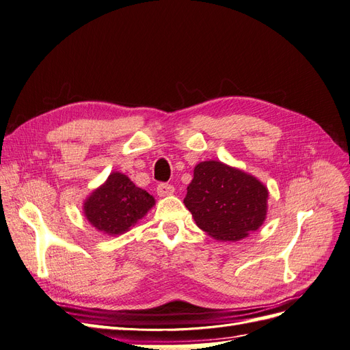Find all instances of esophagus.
Returning a JSON list of instances; mask_svg holds the SVG:
<instances>
[{
    "instance_id": "esophagus-1",
    "label": "esophagus",
    "mask_w": 350,
    "mask_h": 350,
    "mask_svg": "<svg viewBox=\"0 0 350 350\" xmlns=\"http://www.w3.org/2000/svg\"><path fill=\"white\" fill-rule=\"evenodd\" d=\"M174 191H175V188H174L171 184L162 183V184L157 185V196H159V197L171 196V194H174Z\"/></svg>"
}]
</instances>
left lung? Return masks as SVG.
<instances>
[{
    "label": "left lung",
    "instance_id": "8db88e82",
    "mask_svg": "<svg viewBox=\"0 0 350 350\" xmlns=\"http://www.w3.org/2000/svg\"><path fill=\"white\" fill-rule=\"evenodd\" d=\"M267 200V187L254 175L220 161H204L194 167L184 203L208 237L237 242L264 224Z\"/></svg>",
    "mask_w": 350,
    "mask_h": 350
}]
</instances>
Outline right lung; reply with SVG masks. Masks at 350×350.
I'll return each mask as SVG.
<instances>
[{"mask_svg":"<svg viewBox=\"0 0 350 350\" xmlns=\"http://www.w3.org/2000/svg\"><path fill=\"white\" fill-rule=\"evenodd\" d=\"M156 203L143 188L122 172H111L100 187L84 200L83 213L103 235L116 237L129 232Z\"/></svg>","mask_w":350,"mask_h":350,"instance_id":"obj_1","label":"right lung"}]
</instances>
